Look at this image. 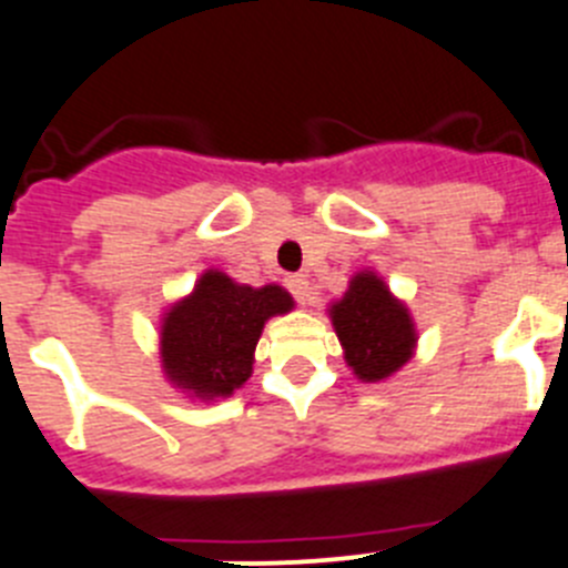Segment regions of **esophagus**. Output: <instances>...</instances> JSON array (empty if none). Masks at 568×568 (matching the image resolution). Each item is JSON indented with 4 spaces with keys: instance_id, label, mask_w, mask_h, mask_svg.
<instances>
[{
    "instance_id": "esophagus-1",
    "label": "esophagus",
    "mask_w": 568,
    "mask_h": 568,
    "mask_svg": "<svg viewBox=\"0 0 568 568\" xmlns=\"http://www.w3.org/2000/svg\"><path fill=\"white\" fill-rule=\"evenodd\" d=\"M285 285H288L291 294L296 296V303L300 305H308L311 303V283L305 274H294V277L285 280Z\"/></svg>"
}]
</instances>
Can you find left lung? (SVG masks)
<instances>
[{"label":"left lung","mask_w":568,"mask_h":568,"mask_svg":"<svg viewBox=\"0 0 568 568\" xmlns=\"http://www.w3.org/2000/svg\"><path fill=\"white\" fill-rule=\"evenodd\" d=\"M347 367L359 382H385L416 354V322L385 277L362 268L347 291L328 305Z\"/></svg>","instance_id":"1"}]
</instances>
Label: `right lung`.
<instances>
[{
  "mask_svg": "<svg viewBox=\"0 0 568 568\" xmlns=\"http://www.w3.org/2000/svg\"><path fill=\"white\" fill-rule=\"evenodd\" d=\"M294 311V296L277 283H237L206 268L195 288L163 311L158 325L161 371L192 402L229 398L252 376L254 347L265 322Z\"/></svg>",
  "mask_w": 568,
  "mask_h": 568,
  "instance_id": "right-lung-1",
  "label": "right lung"
}]
</instances>
